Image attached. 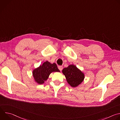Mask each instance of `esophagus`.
<instances>
[{
  "instance_id": "34e87169",
  "label": "esophagus",
  "mask_w": 120,
  "mask_h": 120,
  "mask_svg": "<svg viewBox=\"0 0 120 120\" xmlns=\"http://www.w3.org/2000/svg\"><path fill=\"white\" fill-rule=\"evenodd\" d=\"M58 69H59V70L60 71H61L62 70V69H63V66H58Z\"/></svg>"
}]
</instances>
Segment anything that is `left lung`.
<instances>
[{"mask_svg": "<svg viewBox=\"0 0 120 120\" xmlns=\"http://www.w3.org/2000/svg\"><path fill=\"white\" fill-rule=\"evenodd\" d=\"M67 82L72 87H76L83 81L84 74L74 64H70L62 70Z\"/></svg>", "mask_w": 120, "mask_h": 120, "instance_id": "obj_1", "label": "left lung"}]
</instances>
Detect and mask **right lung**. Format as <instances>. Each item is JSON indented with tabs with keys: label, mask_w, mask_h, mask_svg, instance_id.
I'll list each match as a JSON object with an SVG mask.
<instances>
[{
	"label": "right lung",
	"mask_w": 120,
	"mask_h": 120,
	"mask_svg": "<svg viewBox=\"0 0 120 120\" xmlns=\"http://www.w3.org/2000/svg\"><path fill=\"white\" fill-rule=\"evenodd\" d=\"M60 72L56 63L51 64L46 61L42 65L33 70L32 75L35 82L39 84H42L48 79L51 73Z\"/></svg>",
	"instance_id": "right-lung-1"
}]
</instances>
